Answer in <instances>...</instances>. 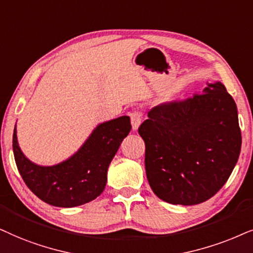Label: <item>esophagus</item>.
<instances>
[{
  "label": "esophagus",
  "instance_id": "obj_1",
  "mask_svg": "<svg viewBox=\"0 0 253 253\" xmlns=\"http://www.w3.org/2000/svg\"><path fill=\"white\" fill-rule=\"evenodd\" d=\"M142 123V113L141 112H133L130 114V124H132V129L137 130Z\"/></svg>",
  "mask_w": 253,
  "mask_h": 253
}]
</instances>
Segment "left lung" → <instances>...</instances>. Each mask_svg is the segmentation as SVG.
Returning <instances> with one entry per match:
<instances>
[{
	"label": "left lung",
	"mask_w": 253,
	"mask_h": 253,
	"mask_svg": "<svg viewBox=\"0 0 253 253\" xmlns=\"http://www.w3.org/2000/svg\"><path fill=\"white\" fill-rule=\"evenodd\" d=\"M139 128L151 190L192 206L216 194L236 166L242 135L237 106L221 82L190 99L155 107Z\"/></svg>",
	"instance_id": "obj_1"
}]
</instances>
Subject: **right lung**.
I'll list each match as a JSON object with an SVG mask.
<instances>
[{"instance_id": "right-lung-1", "label": "right lung", "mask_w": 253, "mask_h": 253, "mask_svg": "<svg viewBox=\"0 0 253 253\" xmlns=\"http://www.w3.org/2000/svg\"><path fill=\"white\" fill-rule=\"evenodd\" d=\"M130 128L127 116L100 123L72 156L53 166H40L22 151L15 126L12 149L16 166L28 187L46 204L63 208L81 206L103 193L111 161Z\"/></svg>"}]
</instances>
